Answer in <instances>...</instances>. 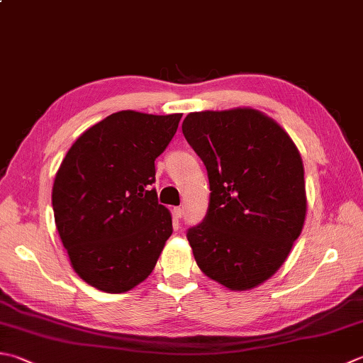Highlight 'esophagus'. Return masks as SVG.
I'll return each instance as SVG.
<instances>
[{"label": "esophagus", "instance_id": "34e87169", "mask_svg": "<svg viewBox=\"0 0 363 363\" xmlns=\"http://www.w3.org/2000/svg\"><path fill=\"white\" fill-rule=\"evenodd\" d=\"M173 216H174V218H181L182 217V209L181 208H173Z\"/></svg>", "mask_w": 363, "mask_h": 363}]
</instances>
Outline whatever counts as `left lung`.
Masks as SVG:
<instances>
[{
  "instance_id": "1",
  "label": "left lung",
  "mask_w": 363,
  "mask_h": 363,
  "mask_svg": "<svg viewBox=\"0 0 363 363\" xmlns=\"http://www.w3.org/2000/svg\"><path fill=\"white\" fill-rule=\"evenodd\" d=\"M182 133L209 177V206L187 230L198 267L230 289L272 277L307 212L303 165L289 135L253 108L190 113Z\"/></svg>"
}]
</instances>
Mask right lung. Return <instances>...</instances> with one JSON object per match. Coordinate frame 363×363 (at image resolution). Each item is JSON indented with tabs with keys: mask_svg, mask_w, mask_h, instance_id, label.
Instances as JSON below:
<instances>
[{
	"mask_svg": "<svg viewBox=\"0 0 363 363\" xmlns=\"http://www.w3.org/2000/svg\"><path fill=\"white\" fill-rule=\"evenodd\" d=\"M182 115L113 113L69 149L56 173L55 223L74 271L105 293H125L147 279L172 216L159 204L154 162Z\"/></svg>",
	"mask_w": 363,
	"mask_h": 363,
	"instance_id": "1",
	"label": "right lung"
}]
</instances>
